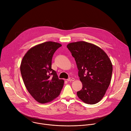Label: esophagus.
I'll list each match as a JSON object with an SVG mask.
<instances>
[{"label": "esophagus", "mask_w": 131, "mask_h": 131, "mask_svg": "<svg viewBox=\"0 0 131 131\" xmlns=\"http://www.w3.org/2000/svg\"><path fill=\"white\" fill-rule=\"evenodd\" d=\"M74 79L73 78H69L67 79L68 81H74Z\"/></svg>", "instance_id": "obj_1"}]
</instances>
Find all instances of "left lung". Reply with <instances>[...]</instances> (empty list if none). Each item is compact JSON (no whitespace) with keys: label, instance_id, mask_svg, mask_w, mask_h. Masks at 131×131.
<instances>
[{"label":"left lung","instance_id":"8db88e82","mask_svg":"<svg viewBox=\"0 0 131 131\" xmlns=\"http://www.w3.org/2000/svg\"><path fill=\"white\" fill-rule=\"evenodd\" d=\"M67 48L74 58L82 88L77 93L84 103L93 105L102 99L112 79L113 65L105 52L84 41L70 43Z\"/></svg>","mask_w":131,"mask_h":131}]
</instances>
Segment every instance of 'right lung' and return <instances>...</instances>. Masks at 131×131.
Wrapping results in <instances>:
<instances>
[{
	"label": "right lung",
	"mask_w": 131,
	"mask_h": 131,
	"mask_svg": "<svg viewBox=\"0 0 131 131\" xmlns=\"http://www.w3.org/2000/svg\"><path fill=\"white\" fill-rule=\"evenodd\" d=\"M62 45L49 41L30 48L23 58L20 70L25 86L37 102L45 104L60 95L64 80L51 68L53 54Z\"/></svg>",
	"instance_id": "right-lung-1"
}]
</instances>
